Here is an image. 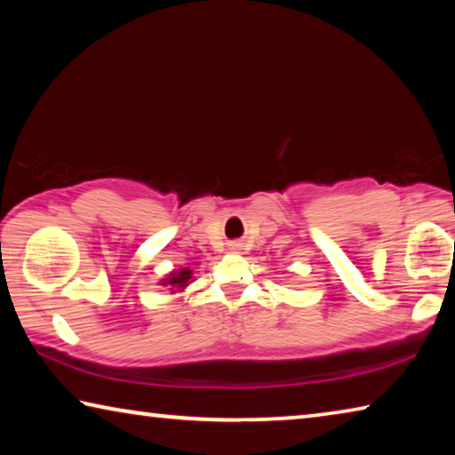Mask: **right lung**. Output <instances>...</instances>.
<instances>
[{"label": "right lung", "mask_w": 455, "mask_h": 455, "mask_svg": "<svg viewBox=\"0 0 455 455\" xmlns=\"http://www.w3.org/2000/svg\"><path fill=\"white\" fill-rule=\"evenodd\" d=\"M190 281H192V268L182 267V268H174V271L168 273L164 279H160V284H163V287H171L172 292H182L188 287Z\"/></svg>", "instance_id": "1"}]
</instances>
